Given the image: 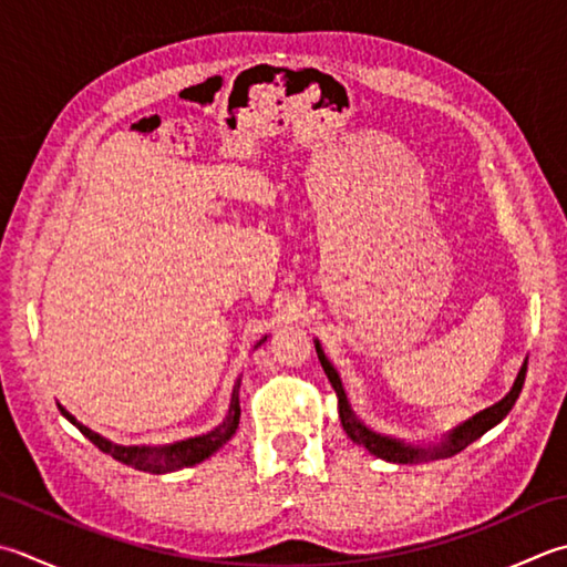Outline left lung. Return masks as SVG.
<instances>
[{"instance_id":"1","label":"left lung","mask_w":567,"mask_h":567,"mask_svg":"<svg viewBox=\"0 0 567 567\" xmlns=\"http://www.w3.org/2000/svg\"><path fill=\"white\" fill-rule=\"evenodd\" d=\"M317 357H319V363L321 369H324L327 379L331 383V388L337 391V398H339V417H341V425L343 430H347V435L359 442V445H363L365 450H369L371 454H375V457H381L385 462H395V464H408V462H415V460H427V457H450V454H457L462 452L467 445H472L474 440H480L486 430H492L494 425L502 423V420L508 415V410L514 408L516 398L520 393V388H524V381H526V369H528V361H524V365H520V371L516 375L514 381V388L512 391L506 393V398H502L496 405L482 410V413H476L474 417H470L467 423H462L457 430H452L450 435L445 437V442L437 447H410V445H403V442L398 440H391V437H383V435H375L373 430H369L365 425H361L357 417H353L351 408L347 403V393H343L341 388V381H339V373L334 371V365H331L324 357V351H321V347L317 343Z\"/></svg>"}]
</instances>
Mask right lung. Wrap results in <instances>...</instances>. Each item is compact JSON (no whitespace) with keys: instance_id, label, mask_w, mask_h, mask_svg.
I'll return each mask as SVG.
<instances>
[{"instance_id":"obj_1","label":"right lung","mask_w":567,"mask_h":567,"mask_svg":"<svg viewBox=\"0 0 567 567\" xmlns=\"http://www.w3.org/2000/svg\"><path fill=\"white\" fill-rule=\"evenodd\" d=\"M238 388H240V379L236 381V388H233L228 415H226L224 423H220L216 430H210L208 435H198V437H192V440L174 442V445H166V447H122V445H113V442H107L105 437L95 435L93 430H87L85 425L78 423V420L65 408L59 405V410H61L65 417L71 420V423L78 430L83 432L87 440L93 442V445L100 452L110 454V457L122 462V464H127V467H135V470H142V472H152V474H164V472H176V470H184V467H192V464L204 462L218 447L226 445V442L233 437V432H236L238 420H240Z\"/></svg>"}]
</instances>
